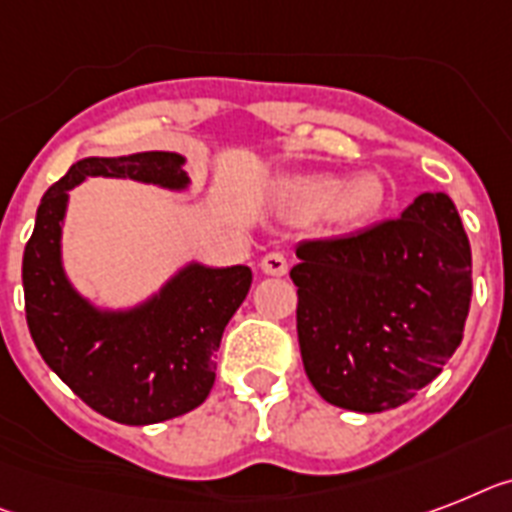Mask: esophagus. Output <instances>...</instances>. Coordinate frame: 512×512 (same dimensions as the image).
<instances>
[{
  "label": "esophagus",
  "mask_w": 512,
  "mask_h": 512,
  "mask_svg": "<svg viewBox=\"0 0 512 512\" xmlns=\"http://www.w3.org/2000/svg\"><path fill=\"white\" fill-rule=\"evenodd\" d=\"M287 266H290V261H287L285 253L280 251L266 253L264 259H261V272L272 274V277H282V274H287Z\"/></svg>",
  "instance_id": "obj_1"
}]
</instances>
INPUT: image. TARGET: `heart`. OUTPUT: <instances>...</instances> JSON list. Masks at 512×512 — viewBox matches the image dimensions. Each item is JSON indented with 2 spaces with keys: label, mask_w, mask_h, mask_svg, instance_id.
Returning <instances> with one entry per match:
<instances>
[{
  "label": "heart",
  "mask_w": 512,
  "mask_h": 512,
  "mask_svg": "<svg viewBox=\"0 0 512 512\" xmlns=\"http://www.w3.org/2000/svg\"><path fill=\"white\" fill-rule=\"evenodd\" d=\"M384 204V188L377 175H356L342 183L335 175H314L290 180L282 190V209L298 222L327 214L335 227H358L369 222Z\"/></svg>",
  "instance_id": "b5f03b06"
}]
</instances>
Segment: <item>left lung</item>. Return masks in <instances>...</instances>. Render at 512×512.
I'll list each match as a JSON object with an SVG mask.
<instances>
[{"mask_svg":"<svg viewBox=\"0 0 512 512\" xmlns=\"http://www.w3.org/2000/svg\"><path fill=\"white\" fill-rule=\"evenodd\" d=\"M295 256L303 369L327 403L390 411L439 377L471 306V246L447 193Z\"/></svg>","mask_w":512,"mask_h":512,"instance_id":"obj_1","label":"left lung"}]
</instances>
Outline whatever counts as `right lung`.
Masks as SVG:
<instances>
[{"label": "right lung", "mask_w": 512, "mask_h": 512, "mask_svg": "<svg viewBox=\"0 0 512 512\" xmlns=\"http://www.w3.org/2000/svg\"><path fill=\"white\" fill-rule=\"evenodd\" d=\"M183 164L172 151L80 159L44 193L23 253L25 319L38 353L83 403L117 424H159L209 398L214 353L253 274L243 264L190 261L138 306L101 308L75 290L62 264L67 201L86 177L188 190Z\"/></svg>", "instance_id": "add662e5"}]
</instances>
